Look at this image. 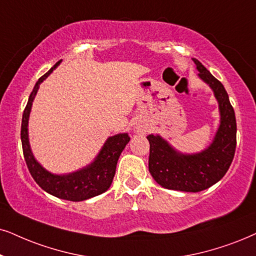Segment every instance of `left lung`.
I'll use <instances>...</instances> for the list:
<instances>
[{
	"instance_id": "1",
	"label": "left lung",
	"mask_w": 256,
	"mask_h": 256,
	"mask_svg": "<svg viewBox=\"0 0 256 256\" xmlns=\"http://www.w3.org/2000/svg\"><path fill=\"white\" fill-rule=\"evenodd\" d=\"M200 78L214 90L218 102L221 124L214 142L204 151L183 154L174 151L160 136L148 134V171L163 188L186 192H198L214 186L224 176L236 148V119L228 93L216 78L197 59H194Z\"/></svg>"
}]
</instances>
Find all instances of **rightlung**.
Instances as JSON below:
<instances>
[{
  "label": "right lung",
  "instance_id": "1",
  "mask_svg": "<svg viewBox=\"0 0 256 256\" xmlns=\"http://www.w3.org/2000/svg\"><path fill=\"white\" fill-rule=\"evenodd\" d=\"M59 64L60 61H58L46 74H44L38 80L30 96H29L28 102L24 111V116H22V150H24V157L29 172H30L35 182L44 192L56 197H59V198L79 202V200H85L90 198V197L98 196L108 189L113 180V177H114L118 158L120 156L122 151L124 150L126 144L130 142V137H128V134H120L110 137L92 164L70 174L59 176V174L48 172L35 160L28 140L29 113H30L32 104H33V100L36 96L40 84L53 72V70Z\"/></svg>",
  "mask_w": 256,
  "mask_h": 256
}]
</instances>
